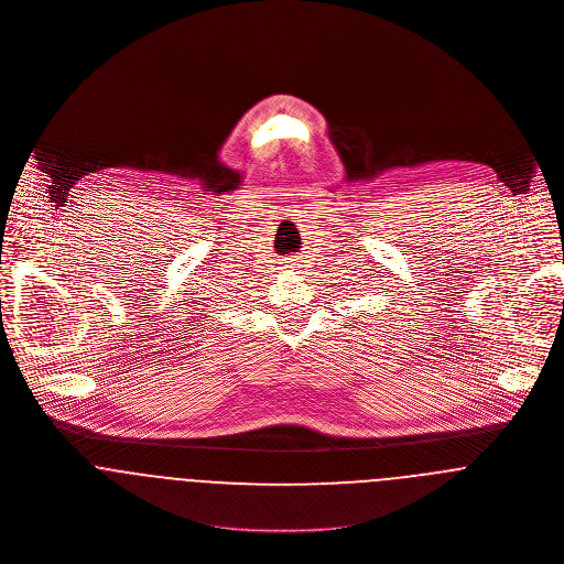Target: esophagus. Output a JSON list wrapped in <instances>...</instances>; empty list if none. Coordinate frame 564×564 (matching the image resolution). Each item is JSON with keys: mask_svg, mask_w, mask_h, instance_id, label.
Instances as JSON below:
<instances>
[{"mask_svg": "<svg viewBox=\"0 0 564 564\" xmlns=\"http://www.w3.org/2000/svg\"><path fill=\"white\" fill-rule=\"evenodd\" d=\"M295 260H297V256H286V258H284V264H293Z\"/></svg>", "mask_w": 564, "mask_h": 564, "instance_id": "1", "label": "esophagus"}]
</instances>
